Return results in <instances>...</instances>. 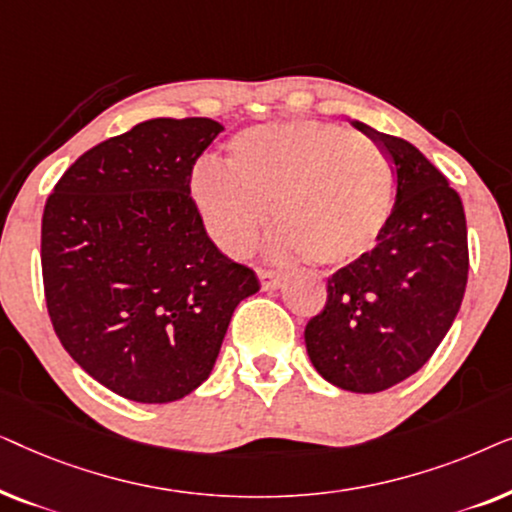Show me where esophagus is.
Returning a JSON list of instances; mask_svg holds the SVG:
<instances>
[{"label":"esophagus","instance_id":"esophagus-1","mask_svg":"<svg viewBox=\"0 0 512 512\" xmlns=\"http://www.w3.org/2000/svg\"><path fill=\"white\" fill-rule=\"evenodd\" d=\"M258 279H261L263 291H275L279 284L284 282V275L277 270H268V268H258Z\"/></svg>","mask_w":512,"mask_h":512}]
</instances>
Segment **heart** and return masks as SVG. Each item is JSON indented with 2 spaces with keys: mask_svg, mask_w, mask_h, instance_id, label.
<instances>
[{
  "mask_svg": "<svg viewBox=\"0 0 512 512\" xmlns=\"http://www.w3.org/2000/svg\"><path fill=\"white\" fill-rule=\"evenodd\" d=\"M191 195L209 237L230 256L254 247L272 209L279 251L342 265L366 254L387 226L391 167L373 142L338 125H261L228 144L223 172H195Z\"/></svg>",
  "mask_w": 512,
  "mask_h": 512,
  "instance_id": "heart-1",
  "label": "heart"
}]
</instances>
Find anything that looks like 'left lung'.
Wrapping results in <instances>:
<instances>
[{"instance_id": "obj_1", "label": "left lung", "mask_w": 512, "mask_h": 512, "mask_svg": "<svg viewBox=\"0 0 512 512\" xmlns=\"http://www.w3.org/2000/svg\"><path fill=\"white\" fill-rule=\"evenodd\" d=\"M352 125L389 158L396 202L375 247L328 277L305 347L324 380L377 394L415 375L450 331L468 282V235L459 193L422 151Z\"/></svg>"}]
</instances>
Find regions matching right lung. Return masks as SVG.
Instances as JSON below:
<instances>
[{
  "label": "right lung",
  "instance_id": "obj_1",
  "mask_svg": "<svg viewBox=\"0 0 512 512\" xmlns=\"http://www.w3.org/2000/svg\"><path fill=\"white\" fill-rule=\"evenodd\" d=\"M212 118H151L62 174L41 219V272L62 347L114 394L179 401L212 373L230 317L261 289L209 240L191 198Z\"/></svg>",
  "mask_w": 512,
  "mask_h": 512
}]
</instances>
